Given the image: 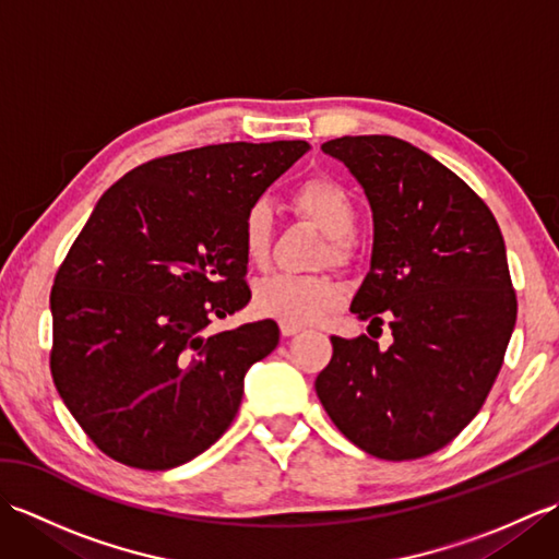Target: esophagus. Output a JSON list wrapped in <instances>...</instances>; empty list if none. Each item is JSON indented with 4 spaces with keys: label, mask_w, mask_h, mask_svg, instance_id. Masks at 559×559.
I'll list each match as a JSON object with an SVG mask.
<instances>
[{
    "label": "esophagus",
    "mask_w": 559,
    "mask_h": 559,
    "mask_svg": "<svg viewBox=\"0 0 559 559\" xmlns=\"http://www.w3.org/2000/svg\"><path fill=\"white\" fill-rule=\"evenodd\" d=\"M278 326H281V334L283 336H295V334H298V331H302L300 324H293V322H278Z\"/></svg>",
    "instance_id": "34e87169"
}]
</instances>
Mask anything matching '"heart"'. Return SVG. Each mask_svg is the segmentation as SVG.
<instances>
[{"instance_id":"heart-1","label":"heart","mask_w":559,"mask_h":559,"mask_svg":"<svg viewBox=\"0 0 559 559\" xmlns=\"http://www.w3.org/2000/svg\"><path fill=\"white\" fill-rule=\"evenodd\" d=\"M293 204L331 237V257L346 259L350 235L358 223V206L350 192L331 177H310L293 189ZM273 213L264 199H257L242 213L240 245L245 259L264 266L271 254ZM341 286L326 273H273L254 288V310L281 322L310 324L334 310Z\"/></svg>"}]
</instances>
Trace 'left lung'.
Wrapping results in <instances>:
<instances>
[{
	"mask_svg": "<svg viewBox=\"0 0 559 559\" xmlns=\"http://www.w3.org/2000/svg\"><path fill=\"white\" fill-rule=\"evenodd\" d=\"M324 153L358 177L374 216L372 269L350 312L394 343L331 336L317 396L353 444L386 461L435 454L488 399L516 324V290L488 204L396 136H341Z\"/></svg>",
	"mask_w": 559,
	"mask_h": 559,
	"instance_id": "1",
	"label": "left lung"
}]
</instances>
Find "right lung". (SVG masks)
I'll return each instance as SVG.
<instances>
[{
    "label": "right lung",
    "instance_id": "1",
    "mask_svg": "<svg viewBox=\"0 0 559 559\" xmlns=\"http://www.w3.org/2000/svg\"><path fill=\"white\" fill-rule=\"evenodd\" d=\"M307 148L235 141L170 153L100 197L55 273L50 372L105 456L175 468L230 427L245 372L278 346V324L204 331L252 298L242 213Z\"/></svg>",
    "mask_w": 559,
    "mask_h": 559
}]
</instances>
